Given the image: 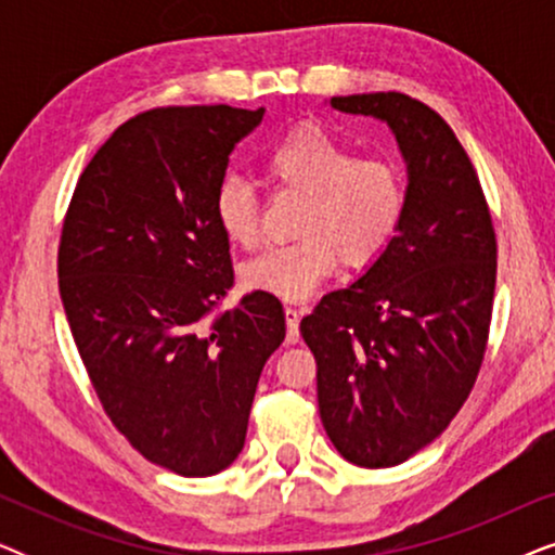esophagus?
<instances>
[{
    "instance_id": "obj_1",
    "label": "esophagus",
    "mask_w": 555,
    "mask_h": 555,
    "mask_svg": "<svg viewBox=\"0 0 555 555\" xmlns=\"http://www.w3.org/2000/svg\"><path fill=\"white\" fill-rule=\"evenodd\" d=\"M285 323H287V344H298L300 338V331H298V323H300V310L293 308V306H285Z\"/></svg>"
}]
</instances>
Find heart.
<instances>
[{
  "instance_id": "1",
  "label": "heart",
  "mask_w": 555,
  "mask_h": 555,
  "mask_svg": "<svg viewBox=\"0 0 555 555\" xmlns=\"http://www.w3.org/2000/svg\"><path fill=\"white\" fill-rule=\"evenodd\" d=\"M262 173L275 194L302 196L293 222L298 240L272 247L242 268L255 291L302 300L344 260L369 268L397 237L406 209L401 169L386 156H356L348 143L321 126H298L262 156ZM217 227L234 247L260 242V202L242 177H224L215 189Z\"/></svg>"
}]
</instances>
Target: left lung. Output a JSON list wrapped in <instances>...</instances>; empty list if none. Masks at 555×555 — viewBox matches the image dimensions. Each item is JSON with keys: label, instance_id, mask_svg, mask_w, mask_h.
Wrapping results in <instances>:
<instances>
[{"label": "left lung", "instance_id": "8db88e82", "mask_svg": "<svg viewBox=\"0 0 555 555\" xmlns=\"http://www.w3.org/2000/svg\"><path fill=\"white\" fill-rule=\"evenodd\" d=\"M331 105L386 120L409 169L389 249L300 321L325 435L348 462L382 469L435 442L473 391L490 336L498 240L475 166L437 111L393 90L336 95Z\"/></svg>", "mask_w": 555, "mask_h": 555}]
</instances>
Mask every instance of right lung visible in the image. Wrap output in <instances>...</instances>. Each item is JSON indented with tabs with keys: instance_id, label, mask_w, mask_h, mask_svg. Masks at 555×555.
I'll list each match as a JSON object with an SVG mask.
<instances>
[{
	"instance_id": "right-lung-1",
	"label": "right lung",
	"mask_w": 555,
	"mask_h": 555,
	"mask_svg": "<svg viewBox=\"0 0 555 555\" xmlns=\"http://www.w3.org/2000/svg\"><path fill=\"white\" fill-rule=\"evenodd\" d=\"M262 108L169 105L120 124L82 169L57 249L67 323L120 435L181 477L245 447L264 361L285 338L275 295L234 308L215 189Z\"/></svg>"
}]
</instances>
